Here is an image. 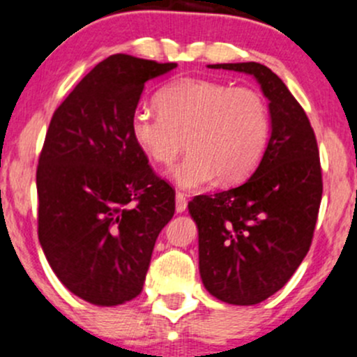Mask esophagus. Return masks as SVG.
Masks as SVG:
<instances>
[{
    "label": "esophagus",
    "instance_id": "1",
    "mask_svg": "<svg viewBox=\"0 0 357 357\" xmlns=\"http://www.w3.org/2000/svg\"><path fill=\"white\" fill-rule=\"evenodd\" d=\"M187 195L183 192H177L175 194V209H177V213H183V211L187 209Z\"/></svg>",
    "mask_w": 357,
    "mask_h": 357
}]
</instances>
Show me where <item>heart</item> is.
Returning <instances> with one entry per match:
<instances>
[{"label": "heart", "mask_w": 357, "mask_h": 357, "mask_svg": "<svg viewBox=\"0 0 357 357\" xmlns=\"http://www.w3.org/2000/svg\"><path fill=\"white\" fill-rule=\"evenodd\" d=\"M158 114L139 110L129 132L149 162L170 165L183 189H195L214 177L223 185L250 177L269 146V103L257 88L231 86L209 78L182 76L165 85L155 98Z\"/></svg>", "instance_id": "1"}]
</instances>
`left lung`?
I'll use <instances>...</instances> for the list:
<instances>
[{"instance_id": "left-lung-1", "label": "left lung", "mask_w": 357, "mask_h": 357, "mask_svg": "<svg viewBox=\"0 0 357 357\" xmlns=\"http://www.w3.org/2000/svg\"><path fill=\"white\" fill-rule=\"evenodd\" d=\"M209 68L254 75L271 102L269 146L255 174L235 189L189 202L206 289L229 305H257L289 281L312 247L324 192L318 144L303 107L269 68Z\"/></svg>"}]
</instances>
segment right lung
Returning <instances> with one entry per match:
<instances>
[{
  "label": "right lung",
  "mask_w": 357,
  "mask_h": 357,
  "mask_svg": "<svg viewBox=\"0 0 357 357\" xmlns=\"http://www.w3.org/2000/svg\"><path fill=\"white\" fill-rule=\"evenodd\" d=\"M177 68L129 54L98 63L54 110L37 165V233L49 266L82 300L141 293L175 189L134 144L144 83Z\"/></svg>",
  "instance_id": "right-lung-1"
}]
</instances>
